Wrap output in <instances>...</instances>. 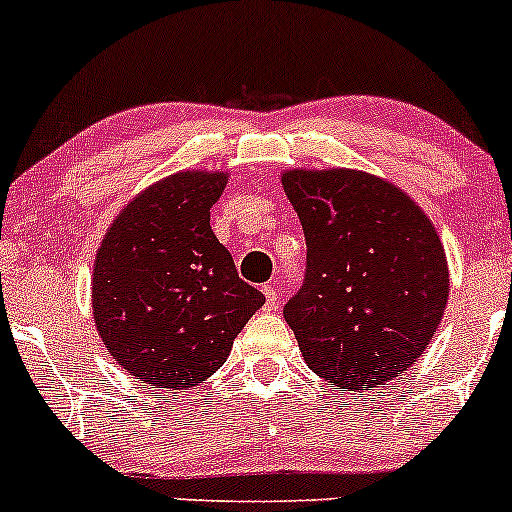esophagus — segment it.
I'll use <instances>...</instances> for the list:
<instances>
[{
	"label": "esophagus",
	"mask_w": 512,
	"mask_h": 512,
	"mask_svg": "<svg viewBox=\"0 0 512 512\" xmlns=\"http://www.w3.org/2000/svg\"><path fill=\"white\" fill-rule=\"evenodd\" d=\"M262 293H264V301H267V308L274 310L276 303H279V291H276V286H262Z\"/></svg>",
	"instance_id": "esophagus-1"
}]
</instances>
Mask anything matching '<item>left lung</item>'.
<instances>
[{
	"instance_id": "left-lung-1",
	"label": "left lung",
	"mask_w": 512,
	"mask_h": 512,
	"mask_svg": "<svg viewBox=\"0 0 512 512\" xmlns=\"http://www.w3.org/2000/svg\"><path fill=\"white\" fill-rule=\"evenodd\" d=\"M308 264L284 305L310 370L344 390L385 385L411 368L443 320L445 250L407 192L351 168L286 170Z\"/></svg>"
}]
</instances>
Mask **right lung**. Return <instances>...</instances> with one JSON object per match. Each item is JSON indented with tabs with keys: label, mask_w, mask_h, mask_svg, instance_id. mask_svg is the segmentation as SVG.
<instances>
[{
	"label": "right lung",
	"mask_w": 512,
	"mask_h": 512,
	"mask_svg": "<svg viewBox=\"0 0 512 512\" xmlns=\"http://www.w3.org/2000/svg\"><path fill=\"white\" fill-rule=\"evenodd\" d=\"M226 182L223 170H182L154 182L115 216L96 252L98 334L146 385L185 390L207 380L264 303L209 226Z\"/></svg>",
	"instance_id": "add662e5"
}]
</instances>
